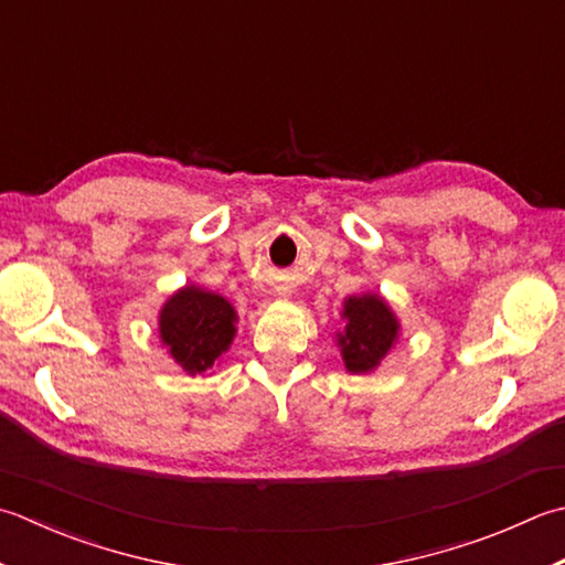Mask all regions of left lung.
Segmentation results:
<instances>
[{"label": "left lung", "mask_w": 565, "mask_h": 565, "mask_svg": "<svg viewBox=\"0 0 565 565\" xmlns=\"http://www.w3.org/2000/svg\"><path fill=\"white\" fill-rule=\"evenodd\" d=\"M345 333L338 338L342 348V360L350 372H370L390 352L396 340L394 313L380 296H352L345 301Z\"/></svg>", "instance_id": "left-lung-1"}]
</instances>
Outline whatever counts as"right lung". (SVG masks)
Listing matches in <instances>:
<instances>
[{
    "label": "right lung",
    "mask_w": 565,
    "mask_h": 565,
    "mask_svg": "<svg viewBox=\"0 0 565 565\" xmlns=\"http://www.w3.org/2000/svg\"><path fill=\"white\" fill-rule=\"evenodd\" d=\"M235 320L237 316L223 296L185 286L163 306L161 340L188 374H201L230 348Z\"/></svg>",
    "instance_id": "add662e5"
}]
</instances>
